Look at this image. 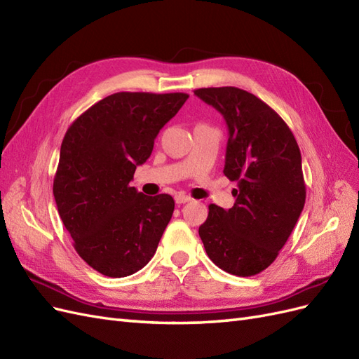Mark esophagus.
Instances as JSON below:
<instances>
[{
  "instance_id": "1",
  "label": "esophagus",
  "mask_w": 359,
  "mask_h": 359,
  "mask_svg": "<svg viewBox=\"0 0 359 359\" xmlns=\"http://www.w3.org/2000/svg\"><path fill=\"white\" fill-rule=\"evenodd\" d=\"M190 201H191V198H190V196H187V194H184V193H178V194H175V202H177L178 205L187 203V202H190Z\"/></svg>"
}]
</instances>
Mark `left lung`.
Segmentation results:
<instances>
[{
	"label": "left lung",
	"mask_w": 359,
	"mask_h": 359,
	"mask_svg": "<svg viewBox=\"0 0 359 359\" xmlns=\"http://www.w3.org/2000/svg\"><path fill=\"white\" fill-rule=\"evenodd\" d=\"M194 94L224 118L229 139L223 172L236 181L232 208L211 203L199 236L226 273L259 274L278 256L306 203L299 147L287 124L256 95L235 86Z\"/></svg>",
	"instance_id": "8db88e82"
}]
</instances>
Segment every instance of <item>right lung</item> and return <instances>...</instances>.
<instances>
[{
    "label": "right lung",
    "mask_w": 359,
    "mask_h": 359,
    "mask_svg": "<svg viewBox=\"0 0 359 359\" xmlns=\"http://www.w3.org/2000/svg\"><path fill=\"white\" fill-rule=\"evenodd\" d=\"M187 99L115 93L85 111L62 139L53 180L58 214L76 252L103 276H132L156 253L175 202L169 194L147 196L130 181Z\"/></svg>",
    "instance_id": "add662e5"
}]
</instances>
